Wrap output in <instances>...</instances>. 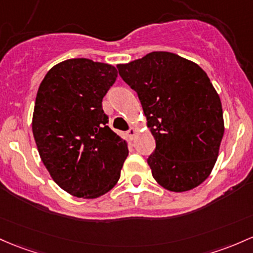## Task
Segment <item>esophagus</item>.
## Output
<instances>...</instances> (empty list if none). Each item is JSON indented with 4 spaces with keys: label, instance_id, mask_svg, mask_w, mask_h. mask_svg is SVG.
<instances>
[{
    "label": "esophagus",
    "instance_id": "esophagus-1",
    "mask_svg": "<svg viewBox=\"0 0 253 253\" xmlns=\"http://www.w3.org/2000/svg\"><path fill=\"white\" fill-rule=\"evenodd\" d=\"M127 134H128V137L131 138V139H133V138H134V135L137 134V129L133 128V127H132V128L128 129V132H127Z\"/></svg>",
    "mask_w": 253,
    "mask_h": 253
}]
</instances>
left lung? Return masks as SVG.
<instances>
[{
    "instance_id": "obj_1",
    "label": "left lung",
    "mask_w": 253,
    "mask_h": 253,
    "mask_svg": "<svg viewBox=\"0 0 253 253\" xmlns=\"http://www.w3.org/2000/svg\"><path fill=\"white\" fill-rule=\"evenodd\" d=\"M116 67L138 93L156 141L148 165L158 185L185 192L204 182L224 133L220 96L207 73L168 51H152Z\"/></svg>"
}]
</instances>
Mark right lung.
<instances>
[{"instance_id":"1","label":"right lung","mask_w":253,"mask_h":253,"mask_svg":"<svg viewBox=\"0 0 253 253\" xmlns=\"http://www.w3.org/2000/svg\"><path fill=\"white\" fill-rule=\"evenodd\" d=\"M116 77L112 65L69 59L50 68L38 88L36 145L52 180L74 197H101L120 179L127 141L107 126L102 108Z\"/></svg>"}]
</instances>
